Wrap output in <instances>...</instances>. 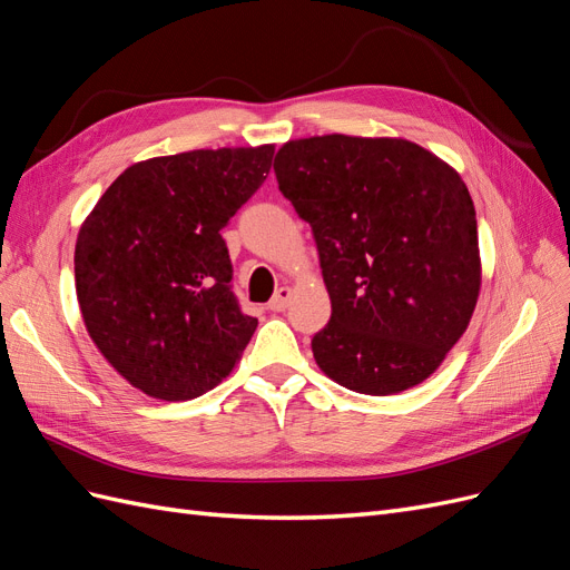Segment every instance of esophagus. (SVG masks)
<instances>
[{"label": "esophagus", "mask_w": 570, "mask_h": 570, "mask_svg": "<svg viewBox=\"0 0 570 570\" xmlns=\"http://www.w3.org/2000/svg\"><path fill=\"white\" fill-rule=\"evenodd\" d=\"M289 299H292V289H289V287L275 289V295H273L271 302H268V308H271V312H285Z\"/></svg>", "instance_id": "esophagus-1"}]
</instances>
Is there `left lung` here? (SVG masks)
Instances as JSON below:
<instances>
[{"label": "left lung", "instance_id": "obj_1", "mask_svg": "<svg viewBox=\"0 0 570 570\" xmlns=\"http://www.w3.org/2000/svg\"><path fill=\"white\" fill-rule=\"evenodd\" d=\"M275 178L312 226L333 314L312 340L342 387L385 396L433 375L480 295L475 206L456 170L402 137L285 142Z\"/></svg>", "mask_w": 570, "mask_h": 570}]
</instances>
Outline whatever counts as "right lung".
Instances as JSON below:
<instances>
[{"instance_id":"right-lung-1","label":"right lung","mask_w":570,"mask_h":570,"mask_svg":"<svg viewBox=\"0 0 570 570\" xmlns=\"http://www.w3.org/2000/svg\"><path fill=\"white\" fill-rule=\"evenodd\" d=\"M273 151L220 147L137 161L82 220L73 262L85 327L154 400L214 390L256 331L233 295L220 228L262 187Z\"/></svg>"}]
</instances>
